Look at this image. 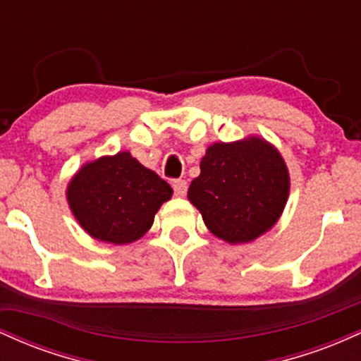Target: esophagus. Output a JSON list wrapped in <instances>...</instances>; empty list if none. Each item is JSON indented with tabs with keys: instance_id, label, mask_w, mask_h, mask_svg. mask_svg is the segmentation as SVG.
<instances>
[{
	"instance_id": "1",
	"label": "esophagus",
	"mask_w": 361,
	"mask_h": 361,
	"mask_svg": "<svg viewBox=\"0 0 361 361\" xmlns=\"http://www.w3.org/2000/svg\"><path fill=\"white\" fill-rule=\"evenodd\" d=\"M173 190H175L176 197H185L186 190H188V185H186L185 180H175L173 181Z\"/></svg>"
}]
</instances>
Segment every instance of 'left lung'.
<instances>
[{
  "label": "left lung",
  "instance_id": "1",
  "mask_svg": "<svg viewBox=\"0 0 361 361\" xmlns=\"http://www.w3.org/2000/svg\"><path fill=\"white\" fill-rule=\"evenodd\" d=\"M288 190V169L279 149L251 135L209 146L200 175L188 188V200L200 210L210 233L229 244H241L275 226Z\"/></svg>",
  "mask_w": 361,
  "mask_h": 361
}]
</instances>
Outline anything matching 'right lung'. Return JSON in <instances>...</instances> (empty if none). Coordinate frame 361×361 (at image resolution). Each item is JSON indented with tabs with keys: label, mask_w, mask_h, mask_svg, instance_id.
Returning a JSON list of instances; mask_svg holds the SVG:
<instances>
[{
	"label": "right lung",
	"mask_w": 361,
	"mask_h": 361,
	"mask_svg": "<svg viewBox=\"0 0 361 361\" xmlns=\"http://www.w3.org/2000/svg\"><path fill=\"white\" fill-rule=\"evenodd\" d=\"M171 195L163 178L127 151L82 164L66 190L69 209L82 229L111 244L142 238Z\"/></svg>",
	"instance_id": "1"
}]
</instances>
